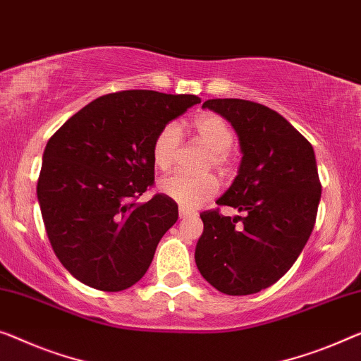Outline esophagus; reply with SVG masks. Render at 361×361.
Returning a JSON list of instances; mask_svg holds the SVG:
<instances>
[{
	"mask_svg": "<svg viewBox=\"0 0 361 361\" xmlns=\"http://www.w3.org/2000/svg\"><path fill=\"white\" fill-rule=\"evenodd\" d=\"M178 214H180V219H188V217H191V215H196L195 211H190V209H186V207H180Z\"/></svg>",
	"mask_w": 361,
	"mask_h": 361,
	"instance_id": "obj_1",
	"label": "esophagus"
}]
</instances>
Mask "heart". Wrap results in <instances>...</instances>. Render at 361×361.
Instances as JSON below:
<instances>
[{
    "instance_id": "heart-1",
    "label": "heart",
    "mask_w": 361,
    "mask_h": 361,
    "mask_svg": "<svg viewBox=\"0 0 361 361\" xmlns=\"http://www.w3.org/2000/svg\"><path fill=\"white\" fill-rule=\"evenodd\" d=\"M192 129L204 146L211 150L209 162L215 166L227 165V150L233 144V133L227 121L215 113H204L192 121ZM181 144V129L176 123L160 129L152 144L154 164L160 170H169L175 164ZM159 191L171 201L178 202L183 207H197L219 191V185L212 176H188L175 173L165 176L159 181Z\"/></svg>"
}]
</instances>
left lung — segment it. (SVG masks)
Wrapping results in <instances>:
<instances>
[{"mask_svg":"<svg viewBox=\"0 0 361 361\" xmlns=\"http://www.w3.org/2000/svg\"><path fill=\"white\" fill-rule=\"evenodd\" d=\"M202 109L224 116L238 136V175L217 204L243 215L201 214L196 266L219 292L257 293L293 266L313 232L321 201L314 150L282 115L256 102L212 99Z\"/></svg>","mask_w":361,"mask_h":361,"instance_id":"8db88e82","label":"left lung"}]
</instances>
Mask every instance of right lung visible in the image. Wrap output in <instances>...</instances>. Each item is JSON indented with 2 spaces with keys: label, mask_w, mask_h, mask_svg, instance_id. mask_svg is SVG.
Here are the masks:
<instances>
[{
  "label": "right lung",
  "mask_w": 361,
  "mask_h": 361,
  "mask_svg": "<svg viewBox=\"0 0 361 361\" xmlns=\"http://www.w3.org/2000/svg\"><path fill=\"white\" fill-rule=\"evenodd\" d=\"M199 102L155 90L102 95L47 142L37 197L51 248L79 282L121 292L147 272L178 206L164 195L134 199L154 183L155 136Z\"/></svg>",
  "instance_id": "add662e5"
}]
</instances>
